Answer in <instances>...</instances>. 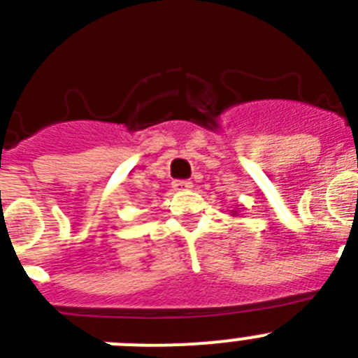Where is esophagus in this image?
<instances>
[{
	"instance_id": "obj_1",
	"label": "esophagus",
	"mask_w": 358,
	"mask_h": 358,
	"mask_svg": "<svg viewBox=\"0 0 358 358\" xmlns=\"http://www.w3.org/2000/svg\"><path fill=\"white\" fill-rule=\"evenodd\" d=\"M192 181H186V179H177V181L172 182V188L177 189V192H185V189L192 188Z\"/></svg>"
}]
</instances>
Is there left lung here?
Wrapping results in <instances>:
<instances>
[{
  "label": "left lung",
  "mask_w": 358,
  "mask_h": 358,
  "mask_svg": "<svg viewBox=\"0 0 358 358\" xmlns=\"http://www.w3.org/2000/svg\"><path fill=\"white\" fill-rule=\"evenodd\" d=\"M233 215H236V213H233Z\"/></svg>",
  "instance_id": "8db88e82"
}]
</instances>
